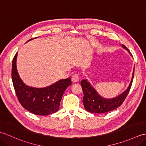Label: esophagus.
Here are the masks:
<instances>
[{"label": "esophagus", "instance_id": "esophagus-1", "mask_svg": "<svg viewBox=\"0 0 146 146\" xmlns=\"http://www.w3.org/2000/svg\"><path fill=\"white\" fill-rule=\"evenodd\" d=\"M71 82L73 83H76L79 81V76L77 74H75L71 77Z\"/></svg>", "mask_w": 146, "mask_h": 146}]
</instances>
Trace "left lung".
I'll return each instance as SVG.
<instances>
[{
  "instance_id": "obj_1",
  "label": "left lung",
  "mask_w": 146,
  "mask_h": 146,
  "mask_svg": "<svg viewBox=\"0 0 146 146\" xmlns=\"http://www.w3.org/2000/svg\"><path fill=\"white\" fill-rule=\"evenodd\" d=\"M122 46L125 49H126L127 51H128L129 53H131V52L129 51L127 48L125 47L124 45L122 44ZM134 75V70H133L132 80L128 88L122 94L118 95L115 98L110 99L105 98L101 97L87 80H82L81 86L83 90V94H84L83 98V103L85 109L91 113H104L113 110L120 107L122 104L123 101L125 100V98L129 94L130 89H131L132 86Z\"/></svg>"
}]
</instances>
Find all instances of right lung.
Instances as JSON below:
<instances>
[{
  "instance_id": "1",
  "label": "right lung",
  "mask_w": 146,
  "mask_h": 146,
  "mask_svg": "<svg viewBox=\"0 0 146 146\" xmlns=\"http://www.w3.org/2000/svg\"><path fill=\"white\" fill-rule=\"evenodd\" d=\"M17 56V52L12 60V80L18 100L22 106L38 115H48L56 112L64 91L71 85L70 78L61 80L47 87H30L24 84L19 75L16 68Z\"/></svg>"
}]
</instances>
